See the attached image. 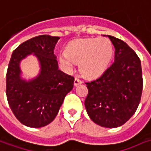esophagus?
<instances>
[{
    "label": "esophagus",
    "mask_w": 151,
    "mask_h": 151,
    "mask_svg": "<svg viewBox=\"0 0 151 151\" xmlns=\"http://www.w3.org/2000/svg\"><path fill=\"white\" fill-rule=\"evenodd\" d=\"M82 83V81H81L80 79H78V78H75V79H74V85H75V86H78V85L81 84Z\"/></svg>",
    "instance_id": "esophagus-1"
}]
</instances>
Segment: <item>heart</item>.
Listing matches in <instances>:
<instances>
[{"label":"heart","instance_id":"1","mask_svg":"<svg viewBox=\"0 0 151 151\" xmlns=\"http://www.w3.org/2000/svg\"><path fill=\"white\" fill-rule=\"evenodd\" d=\"M114 56V46L107 38H92L73 41L67 46L59 61L64 68L72 70L74 63L87 78L101 76L110 67Z\"/></svg>","mask_w":151,"mask_h":151}]
</instances>
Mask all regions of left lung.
<instances>
[{"mask_svg":"<svg viewBox=\"0 0 151 151\" xmlns=\"http://www.w3.org/2000/svg\"><path fill=\"white\" fill-rule=\"evenodd\" d=\"M107 37L114 45V63L97 79L86 83L88 93L84 106L94 122L112 128L123 125L135 113L140 102L143 78L137 54L124 41Z\"/></svg>","mask_w":151,"mask_h":151,"instance_id":"left-lung-1","label":"left lung"}]
</instances>
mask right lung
Listing matches in <instances>:
<instances>
[{
    "label": "right lung",
    "instance_id": "add662e5",
    "mask_svg": "<svg viewBox=\"0 0 151 151\" xmlns=\"http://www.w3.org/2000/svg\"><path fill=\"white\" fill-rule=\"evenodd\" d=\"M59 37L40 35L21 44L12 54L6 80V93L17 119L30 128H41L55 119L65 96L73 88L74 78L58 69L54 49ZM35 56L39 74L27 81L22 77L20 63Z\"/></svg>",
    "mask_w": 151,
    "mask_h": 151
}]
</instances>
